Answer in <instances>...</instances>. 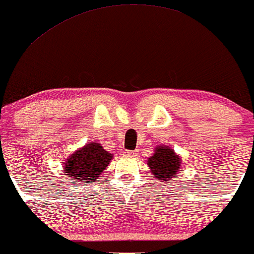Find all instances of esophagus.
<instances>
[{
	"mask_svg": "<svg viewBox=\"0 0 254 254\" xmlns=\"http://www.w3.org/2000/svg\"><path fill=\"white\" fill-rule=\"evenodd\" d=\"M136 154H137V150H126V151H125V156H127V157H135Z\"/></svg>",
	"mask_w": 254,
	"mask_h": 254,
	"instance_id": "1",
	"label": "esophagus"
}]
</instances>
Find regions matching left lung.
<instances>
[{"instance_id": "left-lung-1", "label": "left lung", "mask_w": 254, "mask_h": 254, "mask_svg": "<svg viewBox=\"0 0 254 254\" xmlns=\"http://www.w3.org/2000/svg\"><path fill=\"white\" fill-rule=\"evenodd\" d=\"M148 165L152 174L159 181H168L181 170V158L174 150L165 145L157 146L153 156L148 159Z\"/></svg>"}]
</instances>
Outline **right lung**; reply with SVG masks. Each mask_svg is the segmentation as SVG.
I'll return each instance as SVG.
<instances>
[{
    "instance_id": "right-lung-1",
    "label": "right lung",
    "mask_w": 254,
    "mask_h": 254,
    "mask_svg": "<svg viewBox=\"0 0 254 254\" xmlns=\"http://www.w3.org/2000/svg\"><path fill=\"white\" fill-rule=\"evenodd\" d=\"M112 158V154L105 151L100 143L90 142L65 160L64 175L79 182H95Z\"/></svg>"
}]
</instances>
